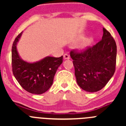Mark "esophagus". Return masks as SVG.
I'll return each instance as SVG.
<instances>
[{
  "mask_svg": "<svg viewBox=\"0 0 126 126\" xmlns=\"http://www.w3.org/2000/svg\"><path fill=\"white\" fill-rule=\"evenodd\" d=\"M64 59L65 60H68L70 59V57L68 54H64Z\"/></svg>",
  "mask_w": 126,
  "mask_h": 126,
  "instance_id": "esophagus-1",
  "label": "esophagus"
}]
</instances>
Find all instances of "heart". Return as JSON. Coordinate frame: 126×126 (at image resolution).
Returning <instances> with one entry per match:
<instances>
[{
	"instance_id": "obj_1",
	"label": "heart",
	"mask_w": 126,
	"mask_h": 126,
	"mask_svg": "<svg viewBox=\"0 0 126 126\" xmlns=\"http://www.w3.org/2000/svg\"><path fill=\"white\" fill-rule=\"evenodd\" d=\"M91 42H92L91 38H86L81 43V45L79 46L80 49H85L86 48H87L90 45Z\"/></svg>"
}]
</instances>
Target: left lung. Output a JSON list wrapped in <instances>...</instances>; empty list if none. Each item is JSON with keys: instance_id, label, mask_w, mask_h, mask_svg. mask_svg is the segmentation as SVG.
Here are the masks:
<instances>
[{"instance_id": "obj_1", "label": "left lung", "mask_w": 126, "mask_h": 126, "mask_svg": "<svg viewBox=\"0 0 126 126\" xmlns=\"http://www.w3.org/2000/svg\"><path fill=\"white\" fill-rule=\"evenodd\" d=\"M98 43L84 52H71L77 83L88 92L102 90L113 76L116 64L117 46L110 33L103 28Z\"/></svg>"}]
</instances>
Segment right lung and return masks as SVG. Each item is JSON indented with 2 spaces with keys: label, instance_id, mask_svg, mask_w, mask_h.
Wrapping results in <instances>:
<instances>
[{
  "label": "right lung",
  "instance_id": "obj_1",
  "mask_svg": "<svg viewBox=\"0 0 126 126\" xmlns=\"http://www.w3.org/2000/svg\"><path fill=\"white\" fill-rule=\"evenodd\" d=\"M22 34L23 32L16 38L12 47L13 74L26 91L32 94H42L52 86L57 70L63 62V56L58 58L47 56L34 62L24 61L17 50Z\"/></svg>",
  "mask_w": 126,
  "mask_h": 126
}]
</instances>
